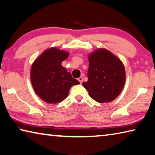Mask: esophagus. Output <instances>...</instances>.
I'll use <instances>...</instances> for the list:
<instances>
[{
  "label": "esophagus",
  "mask_w": 155,
  "mask_h": 155,
  "mask_svg": "<svg viewBox=\"0 0 155 155\" xmlns=\"http://www.w3.org/2000/svg\"><path fill=\"white\" fill-rule=\"evenodd\" d=\"M78 81H79V82H80L81 83H83V77H80L79 78H78Z\"/></svg>",
  "instance_id": "esophagus-1"
}]
</instances>
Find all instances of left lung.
<instances>
[{"label":"left lung","mask_w":155,"mask_h":155,"mask_svg":"<svg viewBox=\"0 0 155 155\" xmlns=\"http://www.w3.org/2000/svg\"><path fill=\"white\" fill-rule=\"evenodd\" d=\"M88 81L83 83L91 98L109 103L119 96L124 87L126 73L119 58L106 49L99 48L88 56Z\"/></svg>","instance_id":"left-lung-1"}]
</instances>
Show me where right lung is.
<instances>
[{"mask_svg":"<svg viewBox=\"0 0 155 155\" xmlns=\"http://www.w3.org/2000/svg\"><path fill=\"white\" fill-rule=\"evenodd\" d=\"M69 53L57 48L46 50L31 66V80L35 93L47 103H58L68 96L72 85L80 83L61 65Z\"/></svg>","mask_w":155,"mask_h":155,"instance_id":"obj_1","label":"right lung"}]
</instances>
